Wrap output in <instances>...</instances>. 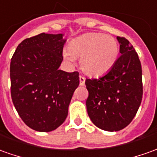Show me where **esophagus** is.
Listing matches in <instances>:
<instances>
[{
	"label": "esophagus",
	"instance_id": "34e87169",
	"mask_svg": "<svg viewBox=\"0 0 157 157\" xmlns=\"http://www.w3.org/2000/svg\"><path fill=\"white\" fill-rule=\"evenodd\" d=\"M79 80H80V85L81 86H84V84H85V78L82 76V75H80L79 76Z\"/></svg>",
	"mask_w": 157,
	"mask_h": 157
}]
</instances>
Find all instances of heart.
I'll return each mask as SVG.
<instances>
[{
  "label": "heart",
  "instance_id": "1",
  "mask_svg": "<svg viewBox=\"0 0 157 157\" xmlns=\"http://www.w3.org/2000/svg\"><path fill=\"white\" fill-rule=\"evenodd\" d=\"M119 56V45L111 36L103 33H86L76 37L63 51L69 64L74 65L80 59V67L86 75L99 77L111 71Z\"/></svg>",
  "mask_w": 157,
  "mask_h": 157
}]
</instances>
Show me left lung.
<instances>
[{
  "label": "left lung",
  "mask_w": 157,
  "mask_h": 157,
  "mask_svg": "<svg viewBox=\"0 0 157 157\" xmlns=\"http://www.w3.org/2000/svg\"><path fill=\"white\" fill-rule=\"evenodd\" d=\"M121 56L106 75L86 79L87 114L96 127L117 132L132 121L143 96L142 68L138 53L124 37H117Z\"/></svg>",
  "instance_id": "left-lung-1"
}]
</instances>
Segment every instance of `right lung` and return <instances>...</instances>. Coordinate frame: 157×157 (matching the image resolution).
<instances>
[{"instance_id": "right-lung-1", "label": "right lung", "mask_w": 157, "mask_h": 157, "mask_svg": "<svg viewBox=\"0 0 157 157\" xmlns=\"http://www.w3.org/2000/svg\"><path fill=\"white\" fill-rule=\"evenodd\" d=\"M63 35L41 33L17 46L11 59V96L15 109L29 128L51 132L63 123L79 86L78 72L59 70Z\"/></svg>"}]
</instances>
